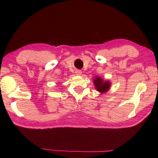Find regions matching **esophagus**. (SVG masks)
I'll use <instances>...</instances> for the list:
<instances>
[{
  "label": "esophagus",
  "instance_id": "34e87169",
  "mask_svg": "<svg viewBox=\"0 0 158 158\" xmlns=\"http://www.w3.org/2000/svg\"><path fill=\"white\" fill-rule=\"evenodd\" d=\"M75 74H76L77 75L79 76V75H81V74H82V71H81V70H76Z\"/></svg>",
  "mask_w": 158,
  "mask_h": 158
}]
</instances>
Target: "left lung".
<instances>
[{
    "label": "left lung",
    "instance_id": "1",
    "mask_svg": "<svg viewBox=\"0 0 158 158\" xmlns=\"http://www.w3.org/2000/svg\"><path fill=\"white\" fill-rule=\"evenodd\" d=\"M93 82L96 89L101 94L108 92L111 85V82L109 80H105L98 76H96L94 78Z\"/></svg>",
    "mask_w": 158,
    "mask_h": 158
}]
</instances>
